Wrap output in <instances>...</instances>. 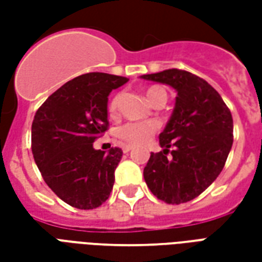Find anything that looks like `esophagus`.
<instances>
[{
    "mask_svg": "<svg viewBox=\"0 0 262 262\" xmlns=\"http://www.w3.org/2000/svg\"><path fill=\"white\" fill-rule=\"evenodd\" d=\"M122 150H123V153H129L130 150H133V146H123Z\"/></svg>",
    "mask_w": 262,
    "mask_h": 262,
    "instance_id": "esophagus-1",
    "label": "esophagus"
}]
</instances>
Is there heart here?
<instances>
[{
  "instance_id": "heart-1",
  "label": "heart",
  "mask_w": 262,
  "mask_h": 262,
  "mask_svg": "<svg viewBox=\"0 0 262 262\" xmlns=\"http://www.w3.org/2000/svg\"><path fill=\"white\" fill-rule=\"evenodd\" d=\"M144 95L148 99V102L154 105L159 99H165L167 101V92L164 88L159 85L148 86L144 91ZM120 99H122V94H116L109 99L108 102V112L109 115L118 114L119 109ZM159 129V125L156 122H133V123H126L118 130V137L120 140H123L127 144L132 146H139V144H144L147 143L153 135Z\"/></svg>"
}]
</instances>
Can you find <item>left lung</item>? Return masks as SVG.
<instances>
[{"instance_id":"obj_1","label":"left lung","mask_w":262,"mask_h":262,"mask_svg":"<svg viewBox=\"0 0 262 262\" xmlns=\"http://www.w3.org/2000/svg\"><path fill=\"white\" fill-rule=\"evenodd\" d=\"M176 88L170 122L160 133L163 151L151 153L143 176L160 201H192L219 177L233 144V118L219 92L185 70L142 75Z\"/></svg>"}]
</instances>
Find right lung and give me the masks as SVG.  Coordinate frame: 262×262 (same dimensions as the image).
Masks as SVG:
<instances>
[{"label": "right lung", "mask_w": 262, "mask_h": 262, "mask_svg": "<svg viewBox=\"0 0 262 262\" xmlns=\"http://www.w3.org/2000/svg\"><path fill=\"white\" fill-rule=\"evenodd\" d=\"M129 78L106 73L78 75L42 103L32 122V154L43 180L77 209L101 206L112 192L123 151L95 150L108 130V95Z\"/></svg>", "instance_id": "right-lung-1"}]
</instances>
